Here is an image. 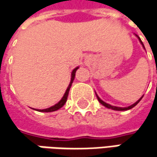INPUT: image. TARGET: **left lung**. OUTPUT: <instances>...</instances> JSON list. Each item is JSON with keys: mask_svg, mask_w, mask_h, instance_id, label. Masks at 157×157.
Returning a JSON list of instances; mask_svg holds the SVG:
<instances>
[{"mask_svg": "<svg viewBox=\"0 0 157 157\" xmlns=\"http://www.w3.org/2000/svg\"><path fill=\"white\" fill-rule=\"evenodd\" d=\"M137 36V35H136ZM138 37V36H137ZM138 38H139V40H140V42L141 43V44L143 45V47H144V44H143V43L141 42V40H140V38L138 37ZM97 95V94H96ZM97 98H98V100L99 102H100V104H102L104 106H105V107H107V108H109V109H112V110H115V111H126V110H130V109H132L133 107H134V106L136 105L139 102H140V100H141V98H142V97L140 98L136 103H134L133 105H130V106H128V107H124V108H122V107H117V106H113V105H109V104H106L105 102H104L102 99H100L99 98V97L97 95Z\"/></svg>", "mask_w": 157, "mask_h": 157, "instance_id": "left-lung-1", "label": "left lung"}]
</instances>
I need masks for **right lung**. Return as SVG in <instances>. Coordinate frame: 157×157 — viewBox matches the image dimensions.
<instances>
[{
    "label": "right lung",
    "mask_w": 157,
    "mask_h": 157,
    "mask_svg": "<svg viewBox=\"0 0 157 157\" xmlns=\"http://www.w3.org/2000/svg\"><path fill=\"white\" fill-rule=\"evenodd\" d=\"M77 69H78V67L75 68V69L73 70V72H72L71 82H70V83H69V85H68V87H67V89L65 94H64V96H63V98H61V100L59 102L58 104L54 105L52 106V107H50V108L44 109V110H38L39 112H42V113H51V112H54V111H57V110H59V108H61L62 106L65 105V103L67 102V96H68V92H69V90H70V88H71L72 83H73V82H74V79H75V72H76Z\"/></svg>",
    "instance_id": "add662e5"
}]
</instances>
